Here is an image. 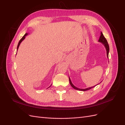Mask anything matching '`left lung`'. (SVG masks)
Masks as SVG:
<instances>
[{
	"instance_id": "1",
	"label": "left lung",
	"mask_w": 125,
	"mask_h": 125,
	"mask_svg": "<svg viewBox=\"0 0 125 125\" xmlns=\"http://www.w3.org/2000/svg\"><path fill=\"white\" fill-rule=\"evenodd\" d=\"M99 42H100L102 43V44H103L104 46L106 48V52H107V58H108V53H109V45H108V42L106 40V39H105V37L104 36L103 33H102V32L101 33V36L100 37V39L99 40ZM69 83L70 85H71V86L73 87V88L75 90H80V91H86V90H89L91 89H92L93 88H94V86H92V87H90V88H86V89H79V88H77V87H75L73 83H72V82L71 81V80L70 78H69Z\"/></svg>"
}]
</instances>
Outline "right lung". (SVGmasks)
Returning a JSON list of instances; mask_svg holds the SVG:
<instances>
[{
  "label": "right lung",
  "instance_id": "1",
  "mask_svg": "<svg viewBox=\"0 0 125 125\" xmlns=\"http://www.w3.org/2000/svg\"><path fill=\"white\" fill-rule=\"evenodd\" d=\"M28 35V33H25V34H24V35L22 37V39L20 40V41L19 42V43H18V46H17V51H18V48H19V45H20V43L22 42V41H23L25 38V36Z\"/></svg>",
  "mask_w": 125,
  "mask_h": 125
}]
</instances>
